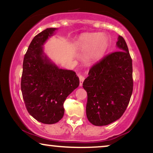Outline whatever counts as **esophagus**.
I'll return each mask as SVG.
<instances>
[{
	"mask_svg": "<svg viewBox=\"0 0 153 153\" xmlns=\"http://www.w3.org/2000/svg\"><path fill=\"white\" fill-rule=\"evenodd\" d=\"M79 78H80V86H82L83 81H84V80H85V76H83V75H80V77H79Z\"/></svg>",
	"mask_w": 153,
	"mask_h": 153,
	"instance_id": "esophagus-1",
	"label": "esophagus"
}]
</instances>
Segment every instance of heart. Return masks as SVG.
<instances>
[{
    "instance_id": "obj_1",
    "label": "heart",
    "mask_w": 153,
    "mask_h": 153,
    "mask_svg": "<svg viewBox=\"0 0 153 153\" xmlns=\"http://www.w3.org/2000/svg\"><path fill=\"white\" fill-rule=\"evenodd\" d=\"M78 46L83 51L91 50V56L98 59L104 54L108 46V40L99 33L84 34L78 38Z\"/></svg>"
}]
</instances>
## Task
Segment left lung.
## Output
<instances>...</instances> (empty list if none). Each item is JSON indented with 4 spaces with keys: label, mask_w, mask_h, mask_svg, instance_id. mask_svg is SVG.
Here are the masks:
<instances>
[{
    "label": "left lung",
    "mask_w": 153,
    "mask_h": 153,
    "mask_svg": "<svg viewBox=\"0 0 153 153\" xmlns=\"http://www.w3.org/2000/svg\"><path fill=\"white\" fill-rule=\"evenodd\" d=\"M118 51L110 53L91 67L83 82L87 93L86 114L95 126H105L122 117L133 91L132 59L121 36Z\"/></svg>",
    "instance_id": "left-lung-1"
}]
</instances>
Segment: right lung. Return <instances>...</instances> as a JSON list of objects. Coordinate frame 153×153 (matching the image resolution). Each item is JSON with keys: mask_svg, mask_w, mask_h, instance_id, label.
Listing matches in <instances>:
<instances>
[{"mask_svg": "<svg viewBox=\"0 0 153 153\" xmlns=\"http://www.w3.org/2000/svg\"><path fill=\"white\" fill-rule=\"evenodd\" d=\"M56 30L46 28L32 40L24 55L21 80L28 112L36 120L48 125L63 117L65 100L80 84L74 71L58 68L44 54L42 45Z\"/></svg>", "mask_w": 153, "mask_h": 153, "instance_id": "1", "label": "right lung"}]
</instances>
